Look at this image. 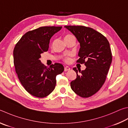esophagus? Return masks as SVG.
Masks as SVG:
<instances>
[{
  "instance_id": "34e87169",
  "label": "esophagus",
  "mask_w": 128,
  "mask_h": 128,
  "mask_svg": "<svg viewBox=\"0 0 128 128\" xmlns=\"http://www.w3.org/2000/svg\"><path fill=\"white\" fill-rule=\"evenodd\" d=\"M70 68H69V66H66L65 67V68H64V71H65V72L69 71V70H70Z\"/></svg>"
}]
</instances>
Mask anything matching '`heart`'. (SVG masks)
Instances as JSON below:
<instances>
[{"label": "heart", "mask_w": 128, "mask_h": 128, "mask_svg": "<svg viewBox=\"0 0 128 128\" xmlns=\"http://www.w3.org/2000/svg\"><path fill=\"white\" fill-rule=\"evenodd\" d=\"M69 36H70V34H68V35H66V36L65 37ZM64 60H65V61H66V62H68V61H69V58H68V57H66V58H65Z\"/></svg>", "instance_id": "heart-1"}]
</instances>
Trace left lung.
Masks as SVG:
<instances>
[{
    "label": "left lung",
    "instance_id": "1",
    "mask_svg": "<svg viewBox=\"0 0 128 128\" xmlns=\"http://www.w3.org/2000/svg\"><path fill=\"white\" fill-rule=\"evenodd\" d=\"M80 44L76 62L84 63L85 70L73 69L76 78L70 82L72 90L82 97H89L98 92L105 82L112 62V54L107 38L92 28L83 26H66Z\"/></svg>",
    "mask_w": 128,
    "mask_h": 128
}]
</instances>
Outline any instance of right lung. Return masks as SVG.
I'll return each instance as SVG.
<instances>
[{"label": "right lung", "mask_w": 128, "mask_h": 128, "mask_svg": "<svg viewBox=\"0 0 128 128\" xmlns=\"http://www.w3.org/2000/svg\"><path fill=\"white\" fill-rule=\"evenodd\" d=\"M62 27H41L23 36L13 50L14 65L20 82L27 91L39 98L48 96L55 89L56 76L64 71L62 64L47 67L41 62V55L47 52L51 38Z\"/></svg>", "instance_id": "right-lung-1"}]
</instances>
